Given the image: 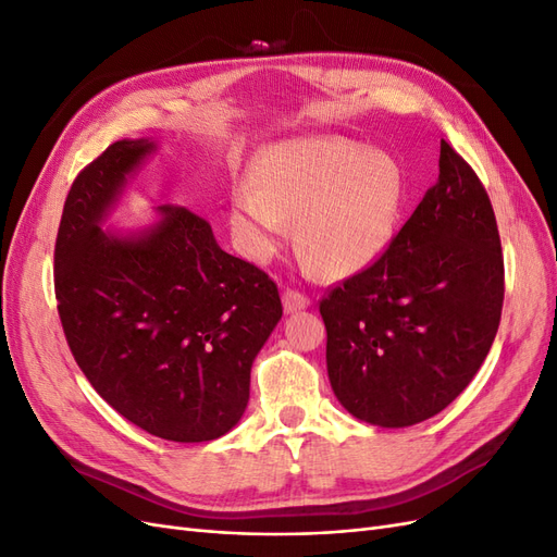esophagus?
I'll return each mask as SVG.
<instances>
[{
  "instance_id": "1",
  "label": "esophagus",
  "mask_w": 557,
  "mask_h": 557,
  "mask_svg": "<svg viewBox=\"0 0 557 557\" xmlns=\"http://www.w3.org/2000/svg\"><path fill=\"white\" fill-rule=\"evenodd\" d=\"M309 305H311V299H309L305 293L293 290V288H285V290H283V309L288 311V313L307 309Z\"/></svg>"
}]
</instances>
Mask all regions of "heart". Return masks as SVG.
<instances>
[{"mask_svg":"<svg viewBox=\"0 0 557 557\" xmlns=\"http://www.w3.org/2000/svg\"><path fill=\"white\" fill-rule=\"evenodd\" d=\"M404 207L399 164L379 150L336 139L269 148L252 185L232 193L230 223L244 256L264 262L297 223V246L323 276H348L376 262L395 239Z\"/></svg>","mask_w":557,"mask_h":557,"instance_id":"b5f03b06","label":"heart"}]
</instances>
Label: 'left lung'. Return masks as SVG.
I'll list each match as a JSON object with an SVG mask.
<instances>
[{
	"label": "left lung",
	"instance_id": "obj_1",
	"mask_svg": "<svg viewBox=\"0 0 557 557\" xmlns=\"http://www.w3.org/2000/svg\"><path fill=\"white\" fill-rule=\"evenodd\" d=\"M502 301L491 197L442 139L440 181L387 250L320 299L336 399L381 428L444 411L491 350Z\"/></svg>",
	"mask_w": 557,
	"mask_h": 557
}]
</instances>
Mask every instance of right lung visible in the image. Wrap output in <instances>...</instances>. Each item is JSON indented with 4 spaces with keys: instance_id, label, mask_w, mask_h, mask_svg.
Masks as SVG:
<instances>
[{
    "instance_id": "obj_1",
    "label": "right lung",
    "mask_w": 557,
    "mask_h": 557,
    "mask_svg": "<svg viewBox=\"0 0 557 557\" xmlns=\"http://www.w3.org/2000/svg\"><path fill=\"white\" fill-rule=\"evenodd\" d=\"M156 150L123 139L81 170L55 239V297L72 356L129 423L166 442H211L239 423L250 367L283 315L276 283L215 244L178 205L137 237L102 223Z\"/></svg>"
}]
</instances>
